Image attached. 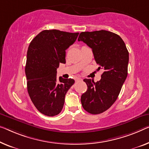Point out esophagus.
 <instances>
[{"label": "esophagus", "instance_id": "obj_1", "mask_svg": "<svg viewBox=\"0 0 149 149\" xmlns=\"http://www.w3.org/2000/svg\"><path fill=\"white\" fill-rule=\"evenodd\" d=\"M75 81H82V79L80 78V77H77V78L75 79Z\"/></svg>", "mask_w": 149, "mask_h": 149}]
</instances>
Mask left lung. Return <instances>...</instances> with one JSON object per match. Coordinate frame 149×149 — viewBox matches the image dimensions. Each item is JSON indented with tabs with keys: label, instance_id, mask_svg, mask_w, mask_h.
<instances>
[{
	"label": "left lung",
	"instance_id": "8db88e82",
	"mask_svg": "<svg viewBox=\"0 0 149 149\" xmlns=\"http://www.w3.org/2000/svg\"><path fill=\"white\" fill-rule=\"evenodd\" d=\"M78 41L92 49L98 69L104 70L98 81L84 79L88 90L81 96L84 110L92 114H100L111 107L120 92L128 75L129 54L121 37L106 30L81 32Z\"/></svg>",
	"mask_w": 149,
	"mask_h": 149
}]
</instances>
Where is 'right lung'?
I'll return each mask as SVG.
<instances>
[{
    "mask_svg": "<svg viewBox=\"0 0 149 149\" xmlns=\"http://www.w3.org/2000/svg\"><path fill=\"white\" fill-rule=\"evenodd\" d=\"M79 33L44 30L29 46L25 74L30 98L40 112L47 116L59 114L65 96L74 79L57 78V68L65 63V50L74 43Z\"/></svg>",
    "mask_w": 149,
    "mask_h": 149,
    "instance_id": "add662e5",
    "label": "right lung"
}]
</instances>
